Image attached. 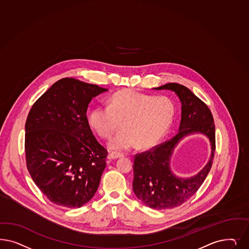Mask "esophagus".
Segmentation results:
<instances>
[{"instance_id":"1","label":"esophagus","mask_w":249,"mask_h":249,"mask_svg":"<svg viewBox=\"0 0 249 249\" xmlns=\"http://www.w3.org/2000/svg\"><path fill=\"white\" fill-rule=\"evenodd\" d=\"M123 157H124V155L121 153L112 152L108 155V160H116V159H120Z\"/></svg>"}]
</instances>
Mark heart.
Instances as JSON below:
<instances>
[{
  "label": "heart",
  "instance_id": "heart-1",
  "mask_svg": "<svg viewBox=\"0 0 249 249\" xmlns=\"http://www.w3.org/2000/svg\"><path fill=\"white\" fill-rule=\"evenodd\" d=\"M175 105L167 96L154 97L136 90L116 92L109 105L95 106L89 116L90 125L100 137H112L109 147L124 151L137 144L141 148L150 147L164 137L173 122Z\"/></svg>",
  "mask_w": 249,
  "mask_h": 249
}]
</instances>
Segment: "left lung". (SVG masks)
Instances as JSON below:
<instances>
[{"instance_id": "8db88e82", "label": "left lung", "mask_w": 249, "mask_h": 249, "mask_svg": "<svg viewBox=\"0 0 249 249\" xmlns=\"http://www.w3.org/2000/svg\"><path fill=\"white\" fill-rule=\"evenodd\" d=\"M154 89H169L176 93L181 103V119L175 137L135 156L133 191L147 207L165 210L184 203L203 183L213 160L215 126L208 106L187 87L178 83H168ZM196 132L209 137L212 147L210 160L197 176L178 178L170 169L171 155L183 137Z\"/></svg>"}]
</instances>
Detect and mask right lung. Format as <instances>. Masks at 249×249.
<instances>
[{
  "label": "right lung",
  "instance_id": "right-lung-1",
  "mask_svg": "<svg viewBox=\"0 0 249 249\" xmlns=\"http://www.w3.org/2000/svg\"><path fill=\"white\" fill-rule=\"evenodd\" d=\"M107 90L64 78L39 97L28 113L26 167L56 205L79 208L96 193L108 152L93 136L86 112L92 98Z\"/></svg>",
  "mask_w": 249,
  "mask_h": 249
}]
</instances>
